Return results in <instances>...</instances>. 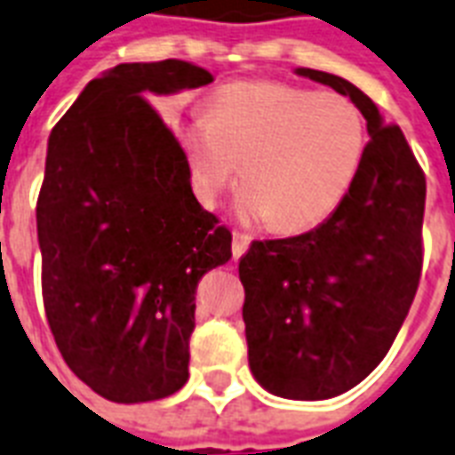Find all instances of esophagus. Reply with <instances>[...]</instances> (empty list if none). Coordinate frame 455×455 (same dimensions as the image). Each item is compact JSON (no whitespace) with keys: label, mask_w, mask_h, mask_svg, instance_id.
Masks as SVG:
<instances>
[{"label":"esophagus","mask_w":455,"mask_h":455,"mask_svg":"<svg viewBox=\"0 0 455 455\" xmlns=\"http://www.w3.org/2000/svg\"><path fill=\"white\" fill-rule=\"evenodd\" d=\"M249 242H251L249 235H244V232H235V237H232V256L240 259V256L249 249Z\"/></svg>","instance_id":"34e87169"}]
</instances>
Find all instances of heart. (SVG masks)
<instances>
[{
  "mask_svg": "<svg viewBox=\"0 0 455 455\" xmlns=\"http://www.w3.org/2000/svg\"><path fill=\"white\" fill-rule=\"evenodd\" d=\"M177 132L204 206L223 199L244 165L240 215L280 232L312 230L336 213L367 148L364 117L350 98L275 81L225 85L208 117Z\"/></svg>",
  "mask_w": 455,
  "mask_h": 455,
  "instance_id": "obj_1",
  "label": "heart"
}]
</instances>
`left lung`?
Here are the masks:
<instances>
[{
  "label": "left lung",
  "instance_id": "8db88e82",
  "mask_svg": "<svg viewBox=\"0 0 455 455\" xmlns=\"http://www.w3.org/2000/svg\"><path fill=\"white\" fill-rule=\"evenodd\" d=\"M299 76L347 95L367 119L360 172L336 213L240 259L249 367L292 401H323L370 377L391 350L422 275L427 182L401 126L384 124L357 85L316 69Z\"/></svg>",
  "mask_w": 455,
  "mask_h": 455
}]
</instances>
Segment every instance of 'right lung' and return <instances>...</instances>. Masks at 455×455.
<instances>
[{"instance_id":"add662e5","label":"right lung","mask_w":455,"mask_h":455,"mask_svg":"<svg viewBox=\"0 0 455 455\" xmlns=\"http://www.w3.org/2000/svg\"><path fill=\"white\" fill-rule=\"evenodd\" d=\"M211 81L182 60L117 64L47 141L36 208L47 323L69 370L108 401H160L187 384L199 280L232 256V232L196 201L182 146L146 98Z\"/></svg>"}]
</instances>
